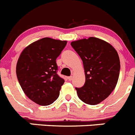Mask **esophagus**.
Here are the masks:
<instances>
[{"label": "esophagus", "instance_id": "34e87169", "mask_svg": "<svg viewBox=\"0 0 135 135\" xmlns=\"http://www.w3.org/2000/svg\"><path fill=\"white\" fill-rule=\"evenodd\" d=\"M68 79L69 81H71V80L73 79V78H72V76H70V77L68 78Z\"/></svg>", "mask_w": 135, "mask_h": 135}]
</instances>
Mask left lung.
Segmentation results:
<instances>
[{
    "label": "left lung",
    "mask_w": 135,
    "mask_h": 135,
    "mask_svg": "<svg viewBox=\"0 0 135 135\" xmlns=\"http://www.w3.org/2000/svg\"><path fill=\"white\" fill-rule=\"evenodd\" d=\"M83 61L86 81L76 88L78 96L87 104L96 105L114 90L120 74V59L117 50L109 43L90 37L71 43Z\"/></svg>",
    "instance_id": "8db88e82"
}]
</instances>
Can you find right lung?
<instances>
[{"label": "right lung", "instance_id": "obj_1", "mask_svg": "<svg viewBox=\"0 0 135 135\" xmlns=\"http://www.w3.org/2000/svg\"><path fill=\"white\" fill-rule=\"evenodd\" d=\"M67 42L43 38L20 54L16 67L18 81L25 94L37 104L47 106L59 97L64 80L57 74L56 59Z\"/></svg>", "mask_w": 135, "mask_h": 135}]
</instances>
